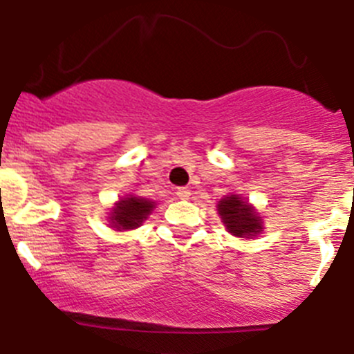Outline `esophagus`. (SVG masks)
<instances>
[{"instance_id":"1","label":"esophagus","mask_w":354,"mask_h":354,"mask_svg":"<svg viewBox=\"0 0 354 354\" xmlns=\"http://www.w3.org/2000/svg\"><path fill=\"white\" fill-rule=\"evenodd\" d=\"M177 196H179L180 200H189L191 191L187 189V187H179V189H177Z\"/></svg>"}]
</instances>
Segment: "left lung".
Instances as JSON below:
<instances>
[{
  "label": "left lung",
  "instance_id": "8db88e82",
  "mask_svg": "<svg viewBox=\"0 0 354 354\" xmlns=\"http://www.w3.org/2000/svg\"><path fill=\"white\" fill-rule=\"evenodd\" d=\"M218 215L224 222L225 230L240 238L257 236L262 231V218L252 205L241 200L238 194H230L217 203Z\"/></svg>",
  "mask_w": 354,
  "mask_h": 354
}]
</instances>
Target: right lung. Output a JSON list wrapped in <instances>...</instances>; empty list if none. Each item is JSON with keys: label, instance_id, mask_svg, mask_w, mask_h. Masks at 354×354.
<instances>
[{"label": "right lung", "instance_id": "add662e5", "mask_svg": "<svg viewBox=\"0 0 354 354\" xmlns=\"http://www.w3.org/2000/svg\"><path fill=\"white\" fill-rule=\"evenodd\" d=\"M154 201L146 200L139 196H129L118 201L114 208L111 210V224L121 230H136L147 218V215L153 212Z\"/></svg>", "mask_w": 354, "mask_h": 354}]
</instances>
